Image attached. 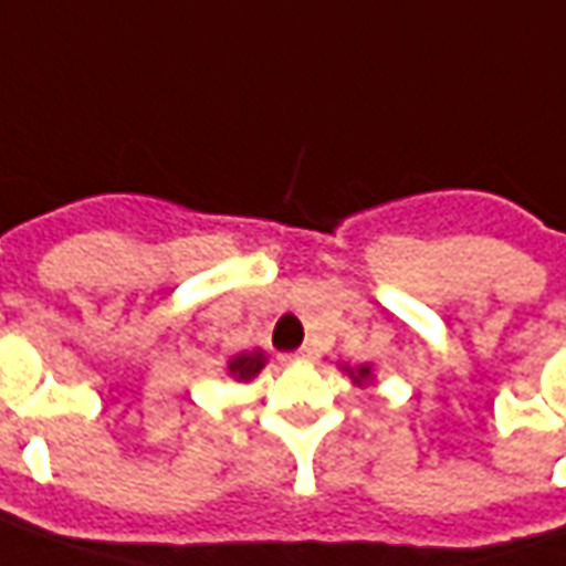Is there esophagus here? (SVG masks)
<instances>
[{
	"instance_id": "esophagus-1",
	"label": "esophagus",
	"mask_w": 566,
	"mask_h": 566,
	"mask_svg": "<svg viewBox=\"0 0 566 566\" xmlns=\"http://www.w3.org/2000/svg\"><path fill=\"white\" fill-rule=\"evenodd\" d=\"M296 360H312V348H306V345H303V348L296 352Z\"/></svg>"
}]
</instances>
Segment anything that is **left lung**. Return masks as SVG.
<instances>
[{"instance_id":"obj_1","label":"left lung","mask_w":566,"mask_h":566,"mask_svg":"<svg viewBox=\"0 0 566 566\" xmlns=\"http://www.w3.org/2000/svg\"><path fill=\"white\" fill-rule=\"evenodd\" d=\"M352 376H355V373H352ZM369 376V367H360L357 369V376H355V381H360V379H367Z\"/></svg>"}]
</instances>
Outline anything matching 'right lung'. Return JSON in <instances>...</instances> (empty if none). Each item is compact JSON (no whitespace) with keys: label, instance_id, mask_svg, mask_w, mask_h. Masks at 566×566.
<instances>
[{"label":"right lung","instance_id":"obj_1","mask_svg":"<svg viewBox=\"0 0 566 566\" xmlns=\"http://www.w3.org/2000/svg\"><path fill=\"white\" fill-rule=\"evenodd\" d=\"M266 364V357L263 352H251V355H239L230 360V373H233L235 379H251V376H258L260 369Z\"/></svg>","mask_w":566,"mask_h":566}]
</instances>
